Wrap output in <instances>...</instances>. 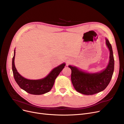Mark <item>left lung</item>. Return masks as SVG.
Listing matches in <instances>:
<instances>
[{
	"label": "left lung",
	"mask_w": 124,
	"mask_h": 124,
	"mask_svg": "<svg viewBox=\"0 0 124 124\" xmlns=\"http://www.w3.org/2000/svg\"><path fill=\"white\" fill-rule=\"evenodd\" d=\"M106 44L110 55L109 63L105 70L100 73H88L69 66L71 70V81L77 92L85 95H93L101 92L108 85L114 72V58L111 44L107 39Z\"/></svg>",
	"instance_id": "left-lung-1"
}]
</instances>
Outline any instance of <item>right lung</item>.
<instances>
[{
  "instance_id": "obj_1",
  "label": "right lung",
  "mask_w": 124,
  "mask_h": 124,
  "mask_svg": "<svg viewBox=\"0 0 124 124\" xmlns=\"http://www.w3.org/2000/svg\"><path fill=\"white\" fill-rule=\"evenodd\" d=\"M16 52L12 58V69L15 79L19 86L29 93L40 95L49 92L53 86L56 77L65 66L63 63L54 68L45 78L39 80H30L24 78L19 74L15 65Z\"/></svg>"
}]
</instances>
